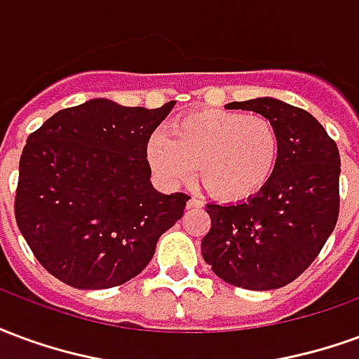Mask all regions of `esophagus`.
Listing matches in <instances>:
<instances>
[{"instance_id": "obj_1", "label": "esophagus", "mask_w": 359, "mask_h": 359, "mask_svg": "<svg viewBox=\"0 0 359 359\" xmlns=\"http://www.w3.org/2000/svg\"><path fill=\"white\" fill-rule=\"evenodd\" d=\"M203 202L200 200V198H196V196H192L190 200H188V208H202Z\"/></svg>"}]
</instances>
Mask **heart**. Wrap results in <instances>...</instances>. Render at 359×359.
<instances>
[{
  "label": "heart",
  "mask_w": 359,
  "mask_h": 359,
  "mask_svg": "<svg viewBox=\"0 0 359 359\" xmlns=\"http://www.w3.org/2000/svg\"><path fill=\"white\" fill-rule=\"evenodd\" d=\"M280 138L273 121L238 111L203 109L175 121L148 144V161L167 184L187 182L196 165L203 188L238 202L265 187L277 165Z\"/></svg>",
  "instance_id": "1"
}]
</instances>
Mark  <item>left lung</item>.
Segmentation results:
<instances>
[{"label":"left lung","instance_id":"left-lung-1","mask_svg":"<svg viewBox=\"0 0 359 359\" xmlns=\"http://www.w3.org/2000/svg\"><path fill=\"white\" fill-rule=\"evenodd\" d=\"M229 109L273 121L280 149L256 196L236 205H205L211 229L202 256L229 285L273 290L308 269L339 221V148L313 115L273 97L233 102Z\"/></svg>","mask_w":359,"mask_h":359}]
</instances>
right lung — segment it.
Here are the masks:
<instances>
[{"instance_id": "1", "label": "right lung", "mask_w": 359, "mask_h": 359, "mask_svg": "<svg viewBox=\"0 0 359 359\" xmlns=\"http://www.w3.org/2000/svg\"><path fill=\"white\" fill-rule=\"evenodd\" d=\"M172 105L90 100L27 138L15 219L36 259L65 285L97 290L130 280L182 217L190 196L157 192L146 151Z\"/></svg>"}]
</instances>
